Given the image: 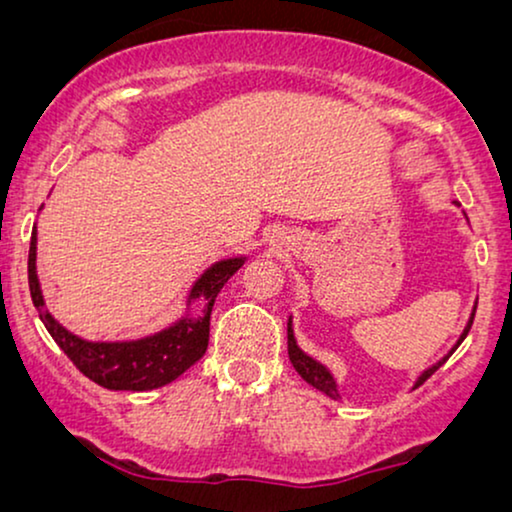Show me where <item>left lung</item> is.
Masks as SVG:
<instances>
[{
    "label": "left lung",
    "mask_w": 512,
    "mask_h": 512,
    "mask_svg": "<svg viewBox=\"0 0 512 512\" xmlns=\"http://www.w3.org/2000/svg\"><path fill=\"white\" fill-rule=\"evenodd\" d=\"M475 307H478V303H475ZM473 317H475V310H473V314H471V319H468V324H466V328H464V333H461V338L457 340V345L452 347V352L454 349H457L461 342H464V338L468 335V331H471V326H473ZM286 340H289V359H291V363H293V368L298 370V375L303 377V380L307 382V384H312L314 389H319V391H324L326 396H331V398H340V394H338V384H335V380H333V375L328 373V368L326 366H321L319 361H314L312 356H307L303 349H300L298 345H296V338H293V326H291V319H289V326H286ZM452 352L445 356L443 361H438L436 366H431V368H426L422 375L417 377V382H415V387H419V384L422 382H426L429 380V377L436 373V370L443 366V363L450 359L452 356Z\"/></svg>",
    "instance_id": "1"
}]
</instances>
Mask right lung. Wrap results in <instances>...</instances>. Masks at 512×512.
Returning <instances> with one entry per match:
<instances>
[{
    "instance_id": "add662e5",
    "label": "right lung",
    "mask_w": 512,
    "mask_h": 512,
    "mask_svg": "<svg viewBox=\"0 0 512 512\" xmlns=\"http://www.w3.org/2000/svg\"><path fill=\"white\" fill-rule=\"evenodd\" d=\"M242 263V256L226 258L202 272L188 296V305L193 300L205 303V310H200L198 317L186 314L184 319L163 331L128 342H88L69 333L51 317L37 277V228L32 230L30 256H27V282H30L32 303L39 310V319L44 321L46 331L88 380L111 391H149L177 380L207 352L209 314H212L214 300L223 284L242 268Z\"/></svg>"
}]
</instances>
